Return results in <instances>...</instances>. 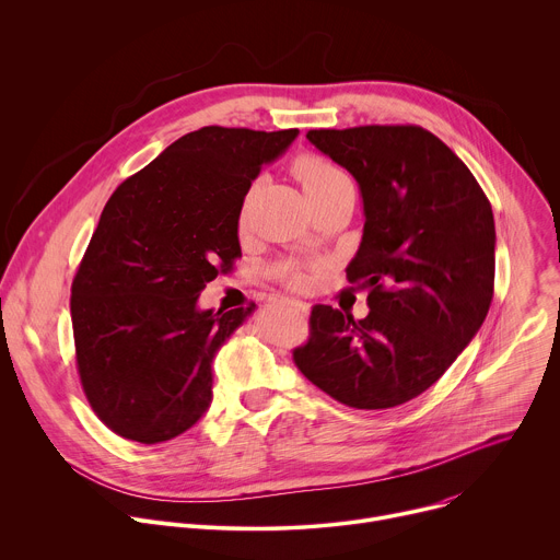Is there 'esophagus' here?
<instances>
[{"mask_svg": "<svg viewBox=\"0 0 560 560\" xmlns=\"http://www.w3.org/2000/svg\"><path fill=\"white\" fill-rule=\"evenodd\" d=\"M289 304H293L298 311H302V313H308V304L306 302H302V300H287Z\"/></svg>", "mask_w": 560, "mask_h": 560, "instance_id": "1", "label": "esophagus"}]
</instances>
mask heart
Listing matches in <instances>:
<instances>
[{
  "mask_svg": "<svg viewBox=\"0 0 560 560\" xmlns=\"http://www.w3.org/2000/svg\"><path fill=\"white\" fill-rule=\"evenodd\" d=\"M293 174L300 178L304 191L308 194L311 200H317L319 196H326L328 191L338 189L342 185H351L347 172L335 165L332 161L319 156V154H300L293 163ZM249 198L245 200V207H243V215L241 220L245 222V215H247V209H249ZM278 276L289 284V287H304L308 282V273L302 265L298 262H284L278 267Z\"/></svg>",
  "mask_w": 560,
  "mask_h": 560,
  "instance_id": "obj_1",
  "label": "heart"
}]
</instances>
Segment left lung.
Segmentation results:
<instances>
[{"mask_svg":"<svg viewBox=\"0 0 560 560\" xmlns=\"http://www.w3.org/2000/svg\"><path fill=\"white\" fill-rule=\"evenodd\" d=\"M347 167L364 200V236L349 282L369 315L326 304L293 351L319 390L360 410L393 408L430 388L481 328L494 295V215L466 163L419 126L308 130Z\"/></svg>","mask_w":560,"mask_h":560,"instance_id":"left-lung-1","label":"left lung"}]
</instances>
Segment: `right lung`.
<instances>
[{"mask_svg":"<svg viewBox=\"0 0 560 560\" xmlns=\"http://www.w3.org/2000/svg\"><path fill=\"white\" fill-rule=\"evenodd\" d=\"M295 137V128H200L105 202L70 315L83 393L112 432L161 443L209 408L213 355L256 304L202 311L198 295L243 256V200Z\"/></svg>","mask_w":560,"mask_h":560,"instance_id":"add662e5","label":"right lung"}]
</instances>
